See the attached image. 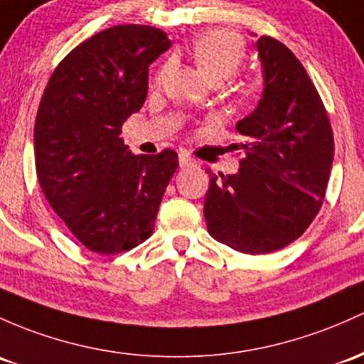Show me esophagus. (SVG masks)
Returning a JSON list of instances; mask_svg holds the SVG:
<instances>
[{
  "mask_svg": "<svg viewBox=\"0 0 364 364\" xmlns=\"http://www.w3.org/2000/svg\"><path fill=\"white\" fill-rule=\"evenodd\" d=\"M178 165H181V168L191 166V165H194V159L191 158L189 154H186V152H182V154L178 156Z\"/></svg>",
  "mask_w": 364,
  "mask_h": 364,
  "instance_id": "obj_1",
  "label": "esophagus"
}]
</instances>
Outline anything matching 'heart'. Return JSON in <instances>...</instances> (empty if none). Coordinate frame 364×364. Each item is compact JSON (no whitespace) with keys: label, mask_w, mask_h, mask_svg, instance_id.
<instances>
[{"label":"heart","mask_w":364,"mask_h":364,"mask_svg":"<svg viewBox=\"0 0 364 364\" xmlns=\"http://www.w3.org/2000/svg\"><path fill=\"white\" fill-rule=\"evenodd\" d=\"M191 57L201 69V73L212 83H220L228 80L243 64L246 55V45L243 38L236 33L224 29H212L198 34L191 43ZM170 64L163 65L156 81L161 83L170 73Z\"/></svg>","instance_id":"b5f03b06"}]
</instances>
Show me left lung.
Here are the masks:
<instances>
[{"mask_svg":"<svg viewBox=\"0 0 364 364\" xmlns=\"http://www.w3.org/2000/svg\"><path fill=\"white\" fill-rule=\"evenodd\" d=\"M264 92L240 119L245 158L237 173L215 175L205 198L210 236L260 255L304 234L323 205L333 163V132L321 97L300 60L271 36L257 41Z\"/></svg>","mask_w":364,"mask_h":364,"instance_id":"1","label":"left lung"}]
</instances>
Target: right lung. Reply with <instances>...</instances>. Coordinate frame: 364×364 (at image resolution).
Returning a JSON list of instances; mask_svg holds the SVG:
<instances>
[{
  "instance_id": "obj_1",
  "label": "right lung",
  "mask_w": 364,
  "mask_h": 364,
  "mask_svg": "<svg viewBox=\"0 0 364 364\" xmlns=\"http://www.w3.org/2000/svg\"><path fill=\"white\" fill-rule=\"evenodd\" d=\"M170 45L156 27H109L57 65L41 97L38 182L53 212L95 253L127 252L151 236L178 166L175 151L135 156L119 136L146 102L149 64Z\"/></svg>"
}]
</instances>
